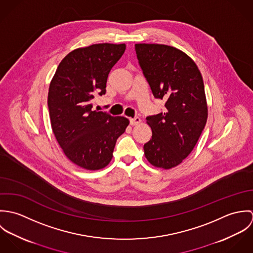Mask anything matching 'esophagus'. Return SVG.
Returning <instances> with one entry per match:
<instances>
[{
    "label": "esophagus",
    "instance_id": "obj_1",
    "mask_svg": "<svg viewBox=\"0 0 253 253\" xmlns=\"http://www.w3.org/2000/svg\"><path fill=\"white\" fill-rule=\"evenodd\" d=\"M129 121H130V125H131V126H137V125H139V124L141 123V120H140V118H138V117L132 118V119H130Z\"/></svg>",
    "mask_w": 253,
    "mask_h": 253
}]
</instances>
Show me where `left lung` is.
I'll use <instances>...</instances> for the list:
<instances>
[{
    "label": "left lung",
    "instance_id": "1",
    "mask_svg": "<svg viewBox=\"0 0 253 253\" xmlns=\"http://www.w3.org/2000/svg\"><path fill=\"white\" fill-rule=\"evenodd\" d=\"M139 65L156 98L166 110L146 118L152 138L144 144L148 162L170 169L180 165L197 144L208 120L202 74L180 49L160 43H136Z\"/></svg>",
    "mask_w": 253,
    "mask_h": 253
}]
</instances>
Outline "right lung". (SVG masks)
I'll return each mask as SVG.
<instances>
[{"label":"right lung","mask_w":253,"mask_h":253,"mask_svg":"<svg viewBox=\"0 0 253 253\" xmlns=\"http://www.w3.org/2000/svg\"><path fill=\"white\" fill-rule=\"evenodd\" d=\"M126 44L95 43L69 52L48 88L47 106L53 134L65 156L80 168L98 170L113 158L117 139L129 121L92 110L96 93L105 94L112 67Z\"/></svg>","instance_id":"obj_1"}]
</instances>
